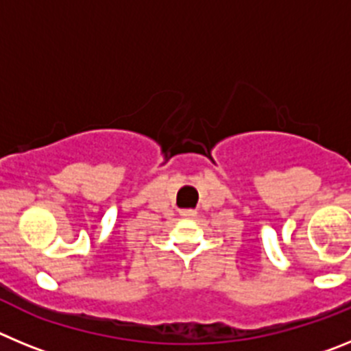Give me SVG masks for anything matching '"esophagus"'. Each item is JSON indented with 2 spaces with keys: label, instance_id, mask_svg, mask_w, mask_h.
Wrapping results in <instances>:
<instances>
[{
  "label": "esophagus",
  "instance_id": "1",
  "mask_svg": "<svg viewBox=\"0 0 351 351\" xmlns=\"http://www.w3.org/2000/svg\"><path fill=\"white\" fill-rule=\"evenodd\" d=\"M181 216H182V218H195V216H197V213H195V210H191V209H188V210H182Z\"/></svg>",
  "mask_w": 351,
  "mask_h": 351
}]
</instances>
